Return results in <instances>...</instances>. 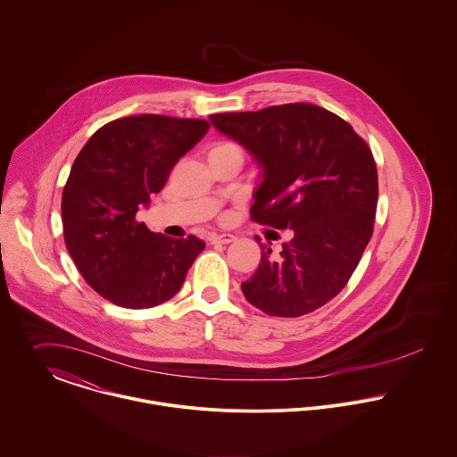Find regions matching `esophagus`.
Here are the masks:
<instances>
[{"mask_svg":"<svg viewBox=\"0 0 457 457\" xmlns=\"http://www.w3.org/2000/svg\"><path fill=\"white\" fill-rule=\"evenodd\" d=\"M210 242L212 244H231V242H235V235H231V233H220V235H212L210 237Z\"/></svg>","mask_w":457,"mask_h":457,"instance_id":"1","label":"esophagus"}]
</instances>
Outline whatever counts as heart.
I'll use <instances>...</instances> for the list:
<instances>
[{
    "label": "heart",
    "instance_id": "heart-1",
    "mask_svg": "<svg viewBox=\"0 0 457 457\" xmlns=\"http://www.w3.org/2000/svg\"><path fill=\"white\" fill-rule=\"evenodd\" d=\"M210 153H242V151H240V147H238L237 144H233V142H219V144H215V145L212 147Z\"/></svg>",
    "mask_w": 457,
    "mask_h": 457
}]
</instances>
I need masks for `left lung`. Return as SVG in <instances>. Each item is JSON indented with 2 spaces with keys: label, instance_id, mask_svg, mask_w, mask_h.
I'll list each match as a JSON object with an SVG mask.
<instances>
[{
  "label": "left lung",
  "instance_id": "1",
  "mask_svg": "<svg viewBox=\"0 0 457 457\" xmlns=\"http://www.w3.org/2000/svg\"><path fill=\"white\" fill-rule=\"evenodd\" d=\"M210 120L262 168L253 222L293 231L277 257L262 245L244 296L275 317L320 308L347 286L373 233L378 177L370 147L342 117L310 103Z\"/></svg>",
  "mask_w": 457,
  "mask_h": 457
}]
</instances>
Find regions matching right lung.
I'll use <instances>...</instances> for the list:
<instances>
[{
	"mask_svg": "<svg viewBox=\"0 0 457 457\" xmlns=\"http://www.w3.org/2000/svg\"><path fill=\"white\" fill-rule=\"evenodd\" d=\"M208 128L204 119L131 115L102 126L77 155L61 200L64 244L104 300L151 308L180 291L204 242L153 233L137 212Z\"/></svg>",
	"mask_w": 457,
	"mask_h": 457,
	"instance_id": "obj_1",
	"label": "right lung"
}]
</instances>
